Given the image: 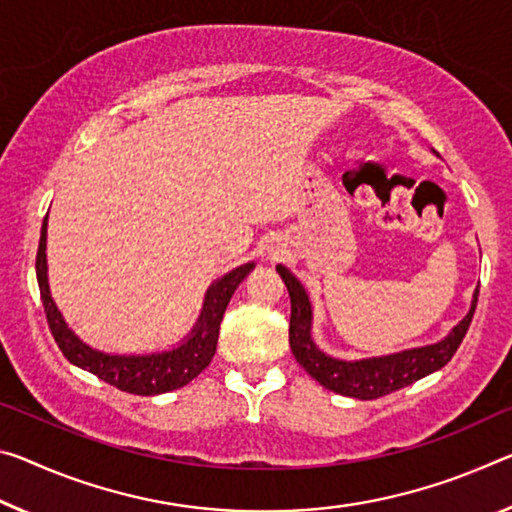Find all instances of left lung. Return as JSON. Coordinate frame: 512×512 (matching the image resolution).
Segmentation results:
<instances>
[{
    "instance_id": "1",
    "label": "left lung",
    "mask_w": 512,
    "mask_h": 512,
    "mask_svg": "<svg viewBox=\"0 0 512 512\" xmlns=\"http://www.w3.org/2000/svg\"><path fill=\"white\" fill-rule=\"evenodd\" d=\"M280 278L285 280L289 298H291V319H289V346L294 353L296 362L310 376L321 383L326 389L342 396H353L360 401L380 399L403 389L419 378L428 376L437 369H442L446 362L453 358L458 346L465 339L469 323L476 310L478 289L474 291L472 307L465 319H462L449 335L440 339L437 344L408 348V351L380 355V358H364V360H337L330 358L314 344L312 339V305L307 298L305 287L300 285L298 278L291 273L287 266H278Z\"/></svg>"
}]
</instances>
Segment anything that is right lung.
<instances>
[{
    "instance_id": "add662e5",
    "label": "right lung",
    "mask_w": 512,
    "mask_h": 512,
    "mask_svg": "<svg viewBox=\"0 0 512 512\" xmlns=\"http://www.w3.org/2000/svg\"><path fill=\"white\" fill-rule=\"evenodd\" d=\"M47 216L43 221V230H40V243L36 255V275L40 287V300H43L47 323L54 335V342L59 344L61 353L75 364V367L91 371L104 383L123 389L129 394L139 396H154L173 392L189 385L200 371H205L212 362L218 344V330H221V321L225 314V307L230 303L243 278L253 271V262L241 264L230 273H225L221 280H216L212 287L207 289L205 303H202V312L198 316L196 326L189 332L180 346L170 348V351L161 353H148V355H113L97 351V348L88 346L68 328L66 319L56 307L54 298L50 294V285H47Z\"/></svg>"
}]
</instances>
